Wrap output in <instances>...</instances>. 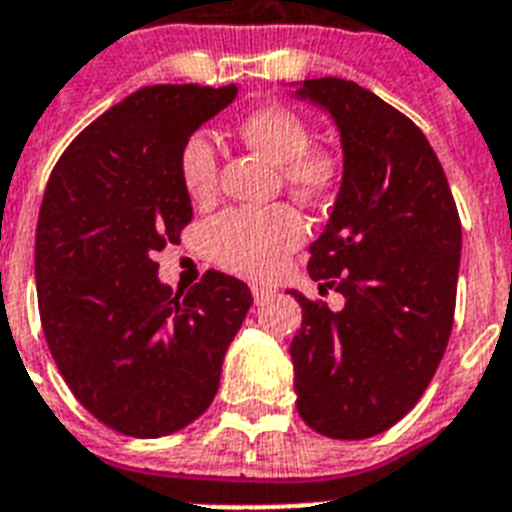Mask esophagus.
Returning a JSON list of instances; mask_svg holds the SVG:
<instances>
[{
	"label": "esophagus",
	"instance_id": "esophagus-1",
	"mask_svg": "<svg viewBox=\"0 0 512 512\" xmlns=\"http://www.w3.org/2000/svg\"><path fill=\"white\" fill-rule=\"evenodd\" d=\"M276 294V289L273 286H265V284H252V297H255L257 305H263V302H268L270 297Z\"/></svg>",
	"mask_w": 512,
	"mask_h": 512
}]
</instances>
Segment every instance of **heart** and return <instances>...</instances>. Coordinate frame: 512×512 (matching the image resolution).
<instances>
[{
  "label": "heart",
  "mask_w": 512,
  "mask_h": 512,
  "mask_svg": "<svg viewBox=\"0 0 512 512\" xmlns=\"http://www.w3.org/2000/svg\"><path fill=\"white\" fill-rule=\"evenodd\" d=\"M239 136L276 162V184L302 202H323L339 184V162L326 149L310 147V128L284 105L247 112ZM178 178L197 202L218 189V149L207 131H194L178 152ZM305 239V220L292 205L234 207L207 226V249L218 265L239 276L263 278Z\"/></svg>",
  "instance_id": "heart-1"
}]
</instances>
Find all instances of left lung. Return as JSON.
Returning a JSON list of instances; mask_svg holds the SVG:
<instances>
[{"label":"left lung","mask_w":512,"mask_h":512,"mask_svg":"<svg viewBox=\"0 0 512 512\" xmlns=\"http://www.w3.org/2000/svg\"><path fill=\"white\" fill-rule=\"evenodd\" d=\"M342 131L344 181L310 244L307 270L342 310L294 294L292 339L302 421L331 439L392 429L421 400L455 321L460 231L442 162L413 120L355 81L313 78L297 91Z\"/></svg>","instance_id":"1"}]
</instances>
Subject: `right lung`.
Masks as SVG:
<instances>
[{
  "label": "right lung",
  "mask_w": 512,
  "mask_h": 512,
  "mask_svg": "<svg viewBox=\"0 0 512 512\" xmlns=\"http://www.w3.org/2000/svg\"><path fill=\"white\" fill-rule=\"evenodd\" d=\"M236 86H144L83 128L54 165L36 226V294L49 352L97 421L157 439L215 400L247 284L207 270L189 292L157 281L191 199L178 152Z\"/></svg>",
  "instance_id": "obj_1"
}]
</instances>
